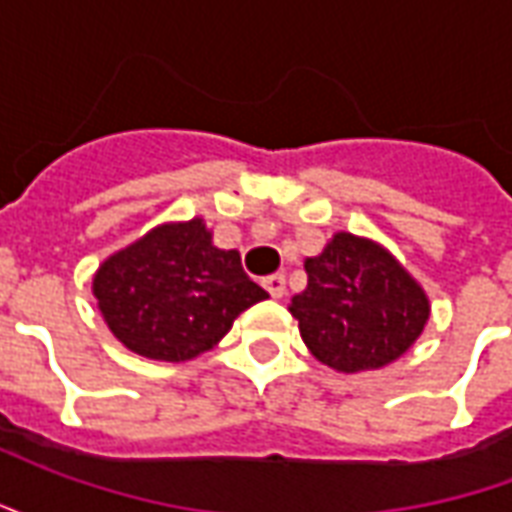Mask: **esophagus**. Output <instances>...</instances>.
<instances>
[{
  "instance_id": "obj_1",
  "label": "esophagus",
  "mask_w": 512,
  "mask_h": 512,
  "mask_svg": "<svg viewBox=\"0 0 512 512\" xmlns=\"http://www.w3.org/2000/svg\"><path fill=\"white\" fill-rule=\"evenodd\" d=\"M263 288L268 290L271 299H282L285 296V277L282 274H271V277L263 279Z\"/></svg>"
}]
</instances>
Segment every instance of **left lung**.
Wrapping results in <instances>:
<instances>
[{"label": "left lung", "instance_id": "8db88e82", "mask_svg": "<svg viewBox=\"0 0 512 512\" xmlns=\"http://www.w3.org/2000/svg\"><path fill=\"white\" fill-rule=\"evenodd\" d=\"M304 271L307 288L290 299V315L312 356L337 373L395 362L428 323L425 290L370 238L337 233Z\"/></svg>", "mask_w": 512, "mask_h": 512}]
</instances>
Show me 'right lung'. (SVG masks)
I'll return each instance as SVG.
<instances>
[{"instance_id":"right-lung-1","label":"right lung","mask_w":512,"mask_h":512,"mask_svg":"<svg viewBox=\"0 0 512 512\" xmlns=\"http://www.w3.org/2000/svg\"><path fill=\"white\" fill-rule=\"evenodd\" d=\"M93 293L117 340L158 362L211 351L241 312L268 299L235 249L213 246L202 219L158 224L106 257Z\"/></svg>"}]
</instances>
